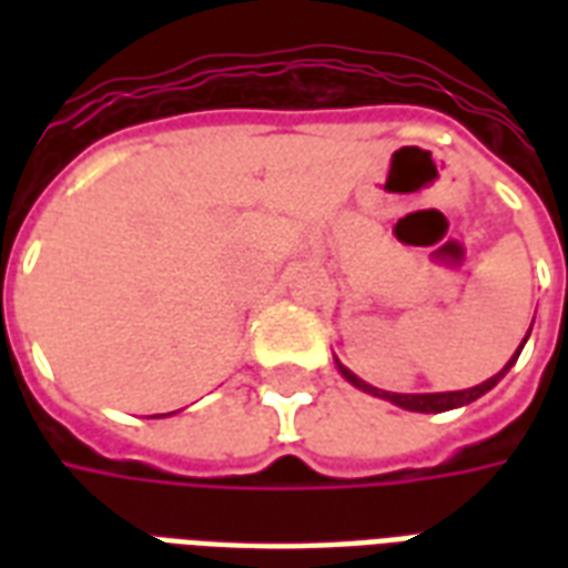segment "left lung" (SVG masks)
I'll return each mask as SVG.
<instances>
[{"label": "left lung", "mask_w": 568, "mask_h": 568, "mask_svg": "<svg viewBox=\"0 0 568 568\" xmlns=\"http://www.w3.org/2000/svg\"><path fill=\"white\" fill-rule=\"evenodd\" d=\"M532 332V328H529ZM529 332H526V337H529ZM524 337V344H526ZM524 344H520V349H524ZM520 349L514 353L511 358H508V365L499 371V374H493L489 381H484L480 386H471V389H459V393H423V395H398V393H383V389H374L371 383L358 381L356 374L349 368H344L341 362H337V368H341V374H344L346 381L353 383L356 389H362V393H371L377 395V398H386V402H393V405L405 407V410H417V414H444V410H453V407H463V405H471L475 398H480L484 393H489L496 383L508 374V368H511L514 362H517V356H520Z\"/></svg>", "instance_id": "1"}]
</instances>
